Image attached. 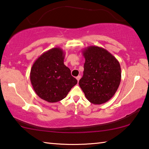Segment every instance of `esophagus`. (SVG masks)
Masks as SVG:
<instances>
[{"instance_id": "esophagus-1", "label": "esophagus", "mask_w": 149, "mask_h": 149, "mask_svg": "<svg viewBox=\"0 0 149 149\" xmlns=\"http://www.w3.org/2000/svg\"><path fill=\"white\" fill-rule=\"evenodd\" d=\"M80 78H81V76H80V75H78V76H77V77H76V79L77 80V81H79V80L80 79Z\"/></svg>"}]
</instances>
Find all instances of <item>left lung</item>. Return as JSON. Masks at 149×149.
<instances>
[{
  "label": "left lung",
  "mask_w": 149,
  "mask_h": 149,
  "mask_svg": "<svg viewBox=\"0 0 149 149\" xmlns=\"http://www.w3.org/2000/svg\"><path fill=\"white\" fill-rule=\"evenodd\" d=\"M85 58L84 75L79 85L90 102L101 104L117 91L121 81L118 60L107 50L89 46L82 50Z\"/></svg>",
  "instance_id": "left-lung-1"
}]
</instances>
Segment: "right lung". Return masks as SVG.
Returning a JSON list of instances; mask_svg holds the SVG:
<instances>
[{"mask_svg":"<svg viewBox=\"0 0 149 149\" xmlns=\"http://www.w3.org/2000/svg\"><path fill=\"white\" fill-rule=\"evenodd\" d=\"M65 54L60 47L45 52L35 60L30 72V81L36 94L49 102L66 97L77 81L64 64Z\"/></svg>","mask_w":149,"mask_h":149,"instance_id":"right-lung-1","label":"right lung"}]
</instances>
